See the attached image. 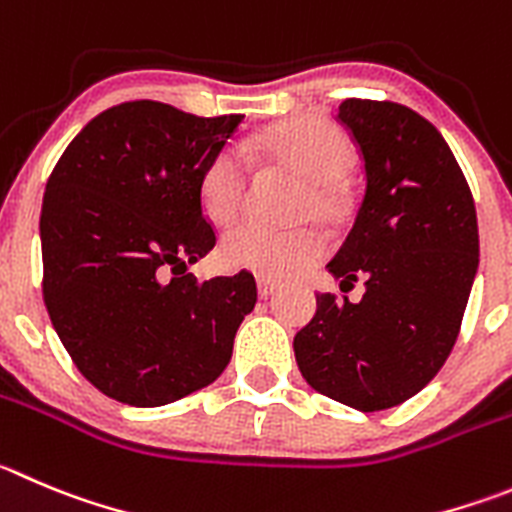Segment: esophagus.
Here are the masks:
<instances>
[{
	"label": "esophagus",
	"mask_w": 512,
	"mask_h": 512,
	"mask_svg": "<svg viewBox=\"0 0 512 512\" xmlns=\"http://www.w3.org/2000/svg\"><path fill=\"white\" fill-rule=\"evenodd\" d=\"M275 290H278V283H275V280L257 278V293H260V298H270Z\"/></svg>",
	"instance_id": "esophagus-1"
}]
</instances>
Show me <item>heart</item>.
<instances>
[{"instance_id":"obj_1","label":"heart","mask_w":512,"mask_h":512,"mask_svg":"<svg viewBox=\"0 0 512 512\" xmlns=\"http://www.w3.org/2000/svg\"><path fill=\"white\" fill-rule=\"evenodd\" d=\"M262 154L305 179L295 214L336 222L348 207L341 176L353 164V146L346 133L326 121L298 118L270 128L257 138ZM247 194V161L237 146L219 151L199 181V202L212 224H232ZM323 255L321 234L308 227L272 229L247 222L224 234L219 262L227 270L255 272L267 280L300 275Z\"/></svg>"}]
</instances>
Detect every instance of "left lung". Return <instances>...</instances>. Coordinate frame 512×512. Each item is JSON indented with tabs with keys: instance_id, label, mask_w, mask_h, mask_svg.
Wrapping results in <instances>:
<instances>
[{
	"instance_id": "obj_1",
	"label": "left lung",
	"mask_w": 512,
	"mask_h": 512,
	"mask_svg": "<svg viewBox=\"0 0 512 512\" xmlns=\"http://www.w3.org/2000/svg\"><path fill=\"white\" fill-rule=\"evenodd\" d=\"M364 159L356 222L328 272L341 290L364 280L358 303L318 293L295 336L303 379L358 412L412 399L437 376L462 326L477 262L472 191L442 133L391 100L338 105Z\"/></svg>"
}]
</instances>
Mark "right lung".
<instances>
[{
	"label": "right lung",
	"mask_w": 512,
	"mask_h": 512,
	"mask_svg": "<svg viewBox=\"0 0 512 512\" xmlns=\"http://www.w3.org/2000/svg\"><path fill=\"white\" fill-rule=\"evenodd\" d=\"M242 118L128 100L98 113L47 179L42 298L73 364L111 399L164 407L227 369L255 278L199 285L186 267L217 245L199 181Z\"/></svg>",
	"instance_id": "right-lung-1"
}]
</instances>
